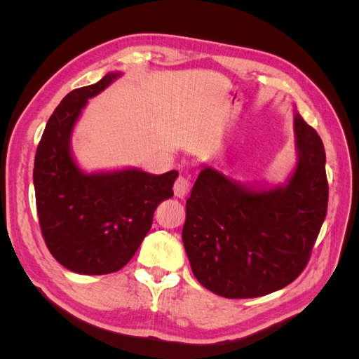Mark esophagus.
Returning <instances> with one entry per match:
<instances>
[{
  "instance_id": "1",
  "label": "esophagus",
  "mask_w": 359,
  "mask_h": 359,
  "mask_svg": "<svg viewBox=\"0 0 359 359\" xmlns=\"http://www.w3.org/2000/svg\"><path fill=\"white\" fill-rule=\"evenodd\" d=\"M190 191V182L187 178L180 177L175 184H173V193H175V196L178 199H184L189 194Z\"/></svg>"
}]
</instances>
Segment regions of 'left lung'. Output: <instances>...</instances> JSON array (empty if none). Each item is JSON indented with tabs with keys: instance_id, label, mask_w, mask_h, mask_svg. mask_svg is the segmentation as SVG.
Returning <instances> with one entry per match:
<instances>
[{
	"instance_id": "left-lung-1",
	"label": "left lung",
	"mask_w": 359,
	"mask_h": 359,
	"mask_svg": "<svg viewBox=\"0 0 359 359\" xmlns=\"http://www.w3.org/2000/svg\"><path fill=\"white\" fill-rule=\"evenodd\" d=\"M297 165L276 186L205 166L186 203L182 243L199 283L224 298L283 289L306 268L328 206L325 149L293 106Z\"/></svg>"
}]
</instances>
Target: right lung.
Wrapping results in <instances>:
<instances>
[{"mask_svg": "<svg viewBox=\"0 0 359 359\" xmlns=\"http://www.w3.org/2000/svg\"><path fill=\"white\" fill-rule=\"evenodd\" d=\"M121 72L69 93L46 124L34 160V190L43 238L50 255L73 273H116L151 229L157 206L173 196L178 172L139 168L85 172L72 151V135L88 100Z\"/></svg>", "mask_w": 359, "mask_h": 359, "instance_id": "right-lung-1", "label": "right lung"}]
</instances>
